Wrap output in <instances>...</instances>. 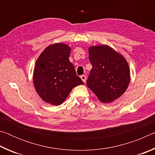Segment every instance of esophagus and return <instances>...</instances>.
<instances>
[{"label":"esophagus","mask_w":155,"mask_h":155,"mask_svg":"<svg viewBox=\"0 0 155 155\" xmlns=\"http://www.w3.org/2000/svg\"><path fill=\"white\" fill-rule=\"evenodd\" d=\"M81 79H82V81H83L84 83H85V81H86V76L85 75H81Z\"/></svg>","instance_id":"34e87169"}]
</instances>
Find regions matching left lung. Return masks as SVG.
<instances>
[{
	"instance_id": "1",
	"label": "left lung",
	"mask_w": 155,
	"mask_h": 155,
	"mask_svg": "<svg viewBox=\"0 0 155 155\" xmlns=\"http://www.w3.org/2000/svg\"><path fill=\"white\" fill-rule=\"evenodd\" d=\"M92 65L88 87L103 103H110L125 92L130 81L129 67L124 57L106 45L89 48Z\"/></svg>"
}]
</instances>
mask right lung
Returning a JSON list of instances; mask_svg holds the SVG:
<instances>
[{
    "instance_id": "add662e5",
    "label": "right lung",
    "mask_w": 155,
    "mask_h": 155,
    "mask_svg": "<svg viewBox=\"0 0 155 155\" xmlns=\"http://www.w3.org/2000/svg\"><path fill=\"white\" fill-rule=\"evenodd\" d=\"M71 48L57 43L47 47L35 63L33 83L44 101L59 105L76 86L83 82L69 60Z\"/></svg>"
}]
</instances>
